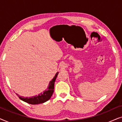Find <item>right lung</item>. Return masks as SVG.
Wrapping results in <instances>:
<instances>
[{
    "label": "right lung",
    "instance_id": "1",
    "mask_svg": "<svg viewBox=\"0 0 122 122\" xmlns=\"http://www.w3.org/2000/svg\"><path fill=\"white\" fill-rule=\"evenodd\" d=\"M58 72L56 73V76L53 78V79L49 82L48 85V88H46V91H44L43 93H40L38 96H35L31 97H24L20 96L18 94L17 96L18 97L21 99V101L29 103L30 104H41L46 102L48 101L50 98H51L53 92H54V83L56 79L58 74Z\"/></svg>",
    "mask_w": 122,
    "mask_h": 122
}]
</instances>
